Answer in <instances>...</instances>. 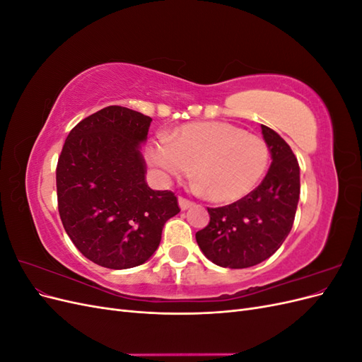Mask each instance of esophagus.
Returning <instances> with one entry per match:
<instances>
[{
    "label": "esophagus",
    "instance_id": "1",
    "mask_svg": "<svg viewBox=\"0 0 362 362\" xmlns=\"http://www.w3.org/2000/svg\"><path fill=\"white\" fill-rule=\"evenodd\" d=\"M178 205H180V208L182 211H185V210H189V208L193 205V202H190L189 199H185V198H182V196H180L178 198Z\"/></svg>",
    "mask_w": 362,
    "mask_h": 362
}]
</instances>
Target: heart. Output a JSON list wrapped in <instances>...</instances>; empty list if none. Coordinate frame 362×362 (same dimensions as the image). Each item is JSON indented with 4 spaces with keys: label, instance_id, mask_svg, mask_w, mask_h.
<instances>
[{
    "label": "heart",
    "instance_id": "1",
    "mask_svg": "<svg viewBox=\"0 0 362 362\" xmlns=\"http://www.w3.org/2000/svg\"><path fill=\"white\" fill-rule=\"evenodd\" d=\"M163 178H182L193 168L198 189L213 202L231 204L254 190L269 166L259 136L228 122H193L177 128L148 151Z\"/></svg>",
    "mask_w": 362,
    "mask_h": 362
}]
</instances>
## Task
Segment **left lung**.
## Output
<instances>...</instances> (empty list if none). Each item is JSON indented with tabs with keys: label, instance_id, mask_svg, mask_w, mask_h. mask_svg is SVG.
<instances>
[{
	"label": "left lung",
	"instance_id": "obj_1",
	"mask_svg": "<svg viewBox=\"0 0 362 362\" xmlns=\"http://www.w3.org/2000/svg\"><path fill=\"white\" fill-rule=\"evenodd\" d=\"M272 164L258 187L231 205L208 208L210 223L196 233L202 254L229 269L257 266L281 247L291 231L300 194V169L276 131L261 125Z\"/></svg>",
	"mask_w": 362,
	"mask_h": 362
}]
</instances>
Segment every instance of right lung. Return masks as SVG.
Returning a JSON list of instances; mask_svg holds the SVG:
<instances>
[{
    "label": "right lung",
    "mask_w": 362,
    "mask_h": 362,
    "mask_svg": "<svg viewBox=\"0 0 362 362\" xmlns=\"http://www.w3.org/2000/svg\"><path fill=\"white\" fill-rule=\"evenodd\" d=\"M152 119L110 105L76 124L57 163L64 231L95 264L120 270L144 264L163 226L180 213L177 196L146 182L141 145Z\"/></svg>",
    "instance_id": "right-lung-1"
}]
</instances>
